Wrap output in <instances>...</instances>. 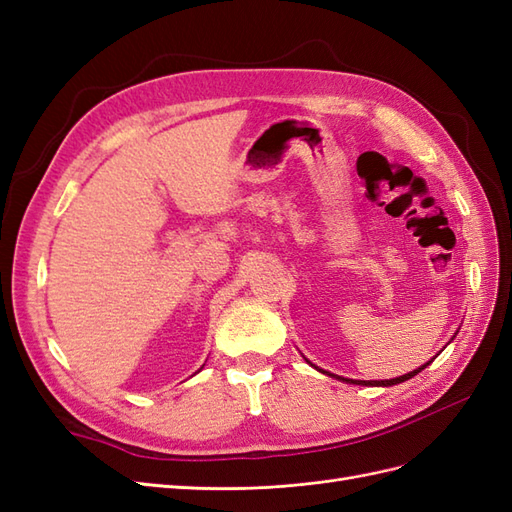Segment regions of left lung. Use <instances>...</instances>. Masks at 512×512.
<instances>
[{"label":"left lung","mask_w":512,"mask_h":512,"mask_svg":"<svg viewBox=\"0 0 512 512\" xmlns=\"http://www.w3.org/2000/svg\"><path fill=\"white\" fill-rule=\"evenodd\" d=\"M429 364V362H427ZM427 364H422L420 369H416V371H412V373H405V375H401V377H394V379H382V382H358V379H345V377H339V379H343V382H349V384H362V386H394V384H401V382H405V379H412L414 375H418L422 369H427ZM321 371V369H319ZM324 373V371H321Z\"/></svg>","instance_id":"left-lung-1"}]
</instances>
